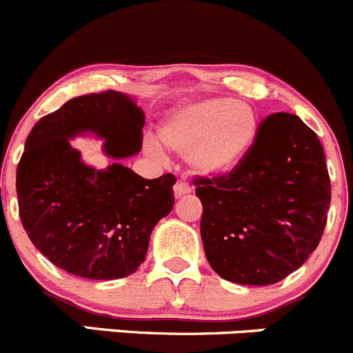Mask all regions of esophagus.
<instances>
[{
  "instance_id": "obj_1",
  "label": "esophagus",
  "mask_w": 353,
  "mask_h": 353,
  "mask_svg": "<svg viewBox=\"0 0 353 353\" xmlns=\"http://www.w3.org/2000/svg\"><path fill=\"white\" fill-rule=\"evenodd\" d=\"M191 191H193V188H191L186 181H177L176 186H174V194H176V198L184 196V194H190Z\"/></svg>"
}]
</instances>
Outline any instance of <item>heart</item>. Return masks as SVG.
<instances>
[{
	"instance_id": "1",
	"label": "heart",
	"mask_w": 353,
	"mask_h": 353,
	"mask_svg": "<svg viewBox=\"0 0 353 353\" xmlns=\"http://www.w3.org/2000/svg\"><path fill=\"white\" fill-rule=\"evenodd\" d=\"M259 119L245 102L208 97L172 110L159 128V140L167 150L186 155L199 174H223L237 165L258 137ZM159 154L154 141L147 143Z\"/></svg>"
}]
</instances>
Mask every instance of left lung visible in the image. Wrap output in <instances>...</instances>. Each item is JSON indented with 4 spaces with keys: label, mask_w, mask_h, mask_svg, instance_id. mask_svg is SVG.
Wrapping results in <instances>:
<instances>
[{
    "label": "left lung",
    "mask_w": 353,
    "mask_h": 353,
    "mask_svg": "<svg viewBox=\"0 0 353 353\" xmlns=\"http://www.w3.org/2000/svg\"><path fill=\"white\" fill-rule=\"evenodd\" d=\"M210 266L241 285H272L323 237L331 183L318 134L295 114H270L229 174L196 177Z\"/></svg>",
    "instance_id": "left-lung-1"
}]
</instances>
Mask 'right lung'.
Returning <instances> with one entry per match:
<instances>
[{"label": "right lung", "instance_id": "add662e5", "mask_svg": "<svg viewBox=\"0 0 353 353\" xmlns=\"http://www.w3.org/2000/svg\"><path fill=\"white\" fill-rule=\"evenodd\" d=\"M145 114L116 90L68 101L41 117L17 169L22 225L58 268L90 280L124 279L145 261L150 234L174 206L176 177L145 179L123 163L95 170L70 140L95 133L104 152L126 159L141 150Z\"/></svg>", "mask_w": 353, "mask_h": 353}]
</instances>
